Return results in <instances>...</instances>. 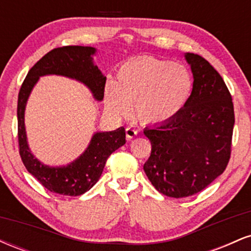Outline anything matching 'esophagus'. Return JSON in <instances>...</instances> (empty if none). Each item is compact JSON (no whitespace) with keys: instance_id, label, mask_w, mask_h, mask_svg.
I'll return each instance as SVG.
<instances>
[{"instance_id":"obj_1","label":"esophagus","mask_w":251,"mask_h":251,"mask_svg":"<svg viewBox=\"0 0 251 251\" xmlns=\"http://www.w3.org/2000/svg\"><path fill=\"white\" fill-rule=\"evenodd\" d=\"M137 134H138L137 129H134L133 127H131V126L126 128V139H127V140L133 139V138H134Z\"/></svg>"}]
</instances>
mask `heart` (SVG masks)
Wrapping results in <instances>:
<instances>
[{
  "label": "heart",
  "mask_w": 251,
  "mask_h": 251,
  "mask_svg": "<svg viewBox=\"0 0 251 251\" xmlns=\"http://www.w3.org/2000/svg\"><path fill=\"white\" fill-rule=\"evenodd\" d=\"M194 79L185 66L155 57H135L123 63L117 83L105 88L111 113L126 116L134 103L135 117L144 124H164L183 111L191 98Z\"/></svg>",
  "instance_id": "obj_1"
}]
</instances>
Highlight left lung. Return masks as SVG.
<instances>
[{
	"instance_id": "left-lung-1",
	"label": "left lung",
	"mask_w": 251,
	"mask_h": 251,
	"mask_svg": "<svg viewBox=\"0 0 251 251\" xmlns=\"http://www.w3.org/2000/svg\"><path fill=\"white\" fill-rule=\"evenodd\" d=\"M194 75L191 98L177 117L146 127L151 155L144 164L160 194L189 197L226 170L231 153L235 114L231 94L217 71L194 53H185Z\"/></svg>"
}]
</instances>
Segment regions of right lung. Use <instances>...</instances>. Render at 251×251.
I'll return each mask as SVG.
<instances>
[{"label": "right lung", "instance_id": "add662e5", "mask_svg": "<svg viewBox=\"0 0 251 251\" xmlns=\"http://www.w3.org/2000/svg\"><path fill=\"white\" fill-rule=\"evenodd\" d=\"M97 50L83 46L55 48L40 59L28 72L17 101L20 155L25 169L50 192L63 196H80L99 180L107 158L126 143L125 128L109 132H96L87 149L80 157L65 166H50L31 153L27 142L25 111L34 86L40 76L61 75L83 83L98 101L103 99L106 76L93 62Z\"/></svg>", "mask_w": 251, "mask_h": 251}]
</instances>
